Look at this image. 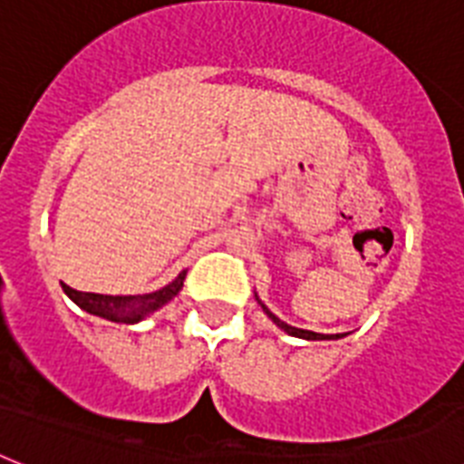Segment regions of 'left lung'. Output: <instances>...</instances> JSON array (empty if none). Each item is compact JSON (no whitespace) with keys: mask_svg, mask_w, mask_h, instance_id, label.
<instances>
[{"mask_svg":"<svg viewBox=\"0 0 464 464\" xmlns=\"http://www.w3.org/2000/svg\"><path fill=\"white\" fill-rule=\"evenodd\" d=\"M265 307V304H262ZM265 312L271 317V322L276 324L278 329H284L285 334H291V336L295 338H307V341H326V338H341V336H329V334H314V331H304V329H295V326H288L285 322H281V319L276 317V314H271L269 310L265 307Z\"/></svg>","mask_w":464,"mask_h":464,"instance_id":"obj_1","label":"left lung"}]
</instances>
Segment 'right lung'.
Returning <instances> with one entry per match:
<instances>
[{"label":"right lung","mask_w":464,"mask_h":464,"mask_svg":"<svg viewBox=\"0 0 464 464\" xmlns=\"http://www.w3.org/2000/svg\"><path fill=\"white\" fill-rule=\"evenodd\" d=\"M186 281V271H180L179 278L171 281L169 285L160 288L154 293H145V295H100V293H81L63 285V293L73 300L81 310L95 314V317L109 319L116 324H135L145 319L147 314H152L154 310H160L161 304H167L171 297H176L183 288Z\"/></svg>","instance_id":"right-lung-1"}]
</instances>
